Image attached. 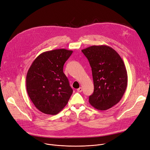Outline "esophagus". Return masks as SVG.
<instances>
[{
    "mask_svg": "<svg viewBox=\"0 0 150 150\" xmlns=\"http://www.w3.org/2000/svg\"><path fill=\"white\" fill-rule=\"evenodd\" d=\"M82 88L81 87H80L79 88H78L77 89V91H78V92H79V93H81V91H82Z\"/></svg>",
    "mask_w": 150,
    "mask_h": 150,
    "instance_id": "1",
    "label": "esophagus"
}]
</instances>
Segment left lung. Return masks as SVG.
Here are the masks:
<instances>
[{"instance_id":"left-lung-1","label":"left lung","mask_w":150,"mask_h":150,"mask_svg":"<svg viewBox=\"0 0 150 150\" xmlns=\"http://www.w3.org/2000/svg\"><path fill=\"white\" fill-rule=\"evenodd\" d=\"M81 51L92 69L94 92L89 102L99 110L112 108L120 101L127 88L125 63L119 54L107 45H94Z\"/></svg>"}]
</instances>
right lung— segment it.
Wrapping results in <instances>:
<instances>
[{
  "label": "right lung",
  "instance_id": "right-lung-1",
  "mask_svg": "<svg viewBox=\"0 0 150 150\" xmlns=\"http://www.w3.org/2000/svg\"><path fill=\"white\" fill-rule=\"evenodd\" d=\"M72 53L66 49L43 52L28 70V94L35 107L43 113L57 114L67 105L73 93L63 72L64 64Z\"/></svg>",
  "mask_w": 150,
  "mask_h": 150
}]
</instances>
